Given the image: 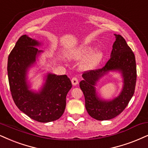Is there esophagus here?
<instances>
[{
    "instance_id": "esophagus-1",
    "label": "esophagus",
    "mask_w": 148,
    "mask_h": 148,
    "mask_svg": "<svg viewBox=\"0 0 148 148\" xmlns=\"http://www.w3.org/2000/svg\"><path fill=\"white\" fill-rule=\"evenodd\" d=\"M71 82H72L73 85L75 86L78 84V80L76 77H73L72 79H71Z\"/></svg>"
}]
</instances>
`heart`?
Here are the masks:
<instances>
[{
    "label": "heart",
    "instance_id": "b5f03b06",
    "mask_svg": "<svg viewBox=\"0 0 148 148\" xmlns=\"http://www.w3.org/2000/svg\"><path fill=\"white\" fill-rule=\"evenodd\" d=\"M95 50V47L92 45H85L71 52L69 58L73 60H81L85 59L82 63L81 68L82 70H90L94 69L103 58V53L101 50Z\"/></svg>",
    "mask_w": 148,
    "mask_h": 148
}]
</instances>
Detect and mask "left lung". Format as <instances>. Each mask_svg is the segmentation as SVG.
Instances as JSON below:
<instances>
[{
    "label": "left lung",
    "instance_id": "left-lung-1",
    "mask_svg": "<svg viewBox=\"0 0 148 148\" xmlns=\"http://www.w3.org/2000/svg\"><path fill=\"white\" fill-rule=\"evenodd\" d=\"M110 58L101 69L84 72V80L79 87L85 98V106L91 117L99 121L114 118L123 112L134 95L136 82L135 56L125 39L116 35ZM121 71L124 77V87L121 94L111 101L99 99L94 86L99 78L110 70Z\"/></svg>",
    "mask_w": 148,
    "mask_h": 148
}]
</instances>
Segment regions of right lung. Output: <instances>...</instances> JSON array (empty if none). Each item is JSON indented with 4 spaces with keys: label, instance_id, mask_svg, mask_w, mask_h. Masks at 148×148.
<instances>
[{
    "label": "right lung",
    "instance_id": "add662e5",
    "mask_svg": "<svg viewBox=\"0 0 148 148\" xmlns=\"http://www.w3.org/2000/svg\"><path fill=\"white\" fill-rule=\"evenodd\" d=\"M40 45L26 35L18 40L8 57L7 73L11 93L20 110L36 121L47 123L61 117L66 108V97L72 87L66 75L48 74L46 83L39 93L29 90L26 74L36 62Z\"/></svg>",
    "mask_w": 148,
    "mask_h": 148
}]
</instances>
